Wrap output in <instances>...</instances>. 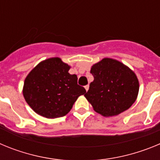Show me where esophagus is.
Wrapping results in <instances>:
<instances>
[{"label": "esophagus", "mask_w": 160, "mask_h": 160, "mask_svg": "<svg viewBox=\"0 0 160 160\" xmlns=\"http://www.w3.org/2000/svg\"><path fill=\"white\" fill-rule=\"evenodd\" d=\"M85 89H86V90H89V85H87V86H86V87H85Z\"/></svg>", "instance_id": "1"}]
</instances>
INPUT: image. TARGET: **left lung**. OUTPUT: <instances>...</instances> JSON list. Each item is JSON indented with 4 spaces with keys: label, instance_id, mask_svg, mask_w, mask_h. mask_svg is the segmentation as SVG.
<instances>
[{
    "label": "left lung",
    "instance_id": "1",
    "mask_svg": "<svg viewBox=\"0 0 160 160\" xmlns=\"http://www.w3.org/2000/svg\"><path fill=\"white\" fill-rule=\"evenodd\" d=\"M94 81L85 97L94 111L103 116H114L127 111L138 96V80L134 71L112 58L93 65Z\"/></svg>",
    "mask_w": 160,
    "mask_h": 160
}]
</instances>
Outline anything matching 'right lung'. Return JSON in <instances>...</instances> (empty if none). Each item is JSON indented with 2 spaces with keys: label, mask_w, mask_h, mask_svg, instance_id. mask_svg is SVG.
Wrapping results in <instances>:
<instances>
[{
  "label": "right lung",
  "mask_w": 160,
  "mask_h": 160,
  "mask_svg": "<svg viewBox=\"0 0 160 160\" xmlns=\"http://www.w3.org/2000/svg\"><path fill=\"white\" fill-rule=\"evenodd\" d=\"M70 66L59 58L41 62L25 78L23 95L29 107L41 116L55 118L70 112L78 98L87 92L78 84Z\"/></svg>",
  "instance_id": "1"
}]
</instances>
